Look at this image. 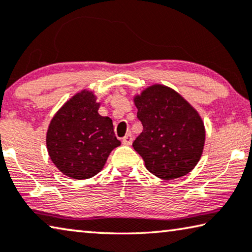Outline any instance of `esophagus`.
Listing matches in <instances>:
<instances>
[{"label": "esophagus", "instance_id": "obj_1", "mask_svg": "<svg viewBox=\"0 0 252 252\" xmlns=\"http://www.w3.org/2000/svg\"><path fill=\"white\" fill-rule=\"evenodd\" d=\"M123 143L125 145H130L133 143V136L132 134H127L125 137H123Z\"/></svg>", "mask_w": 252, "mask_h": 252}]
</instances>
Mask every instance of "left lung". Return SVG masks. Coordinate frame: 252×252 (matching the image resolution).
Listing matches in <instances>:
<instances>
[{"instance_id": "obj_1", "label": "left lung", "mask_w": 252, "mask_h": 252, "mask_svg": "<svg viewBox=\"0 0 252 252\" xmlns=\"http://www.w3.org/2000/svg\"><path fill=\"white\" fill-rule=\"evenodd\" d=\"M143 130L133 148L155 176L170 181L188 175L201 158L206 141L199 112L176 91L161 84L133 97Z\"/></svg>"}]
</instances>
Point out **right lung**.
<instances>
[{"label": "right lung", "instance_id": "obj_1", "mask_svg": "<svg viewBox=\"0 0 252 252\" xmlns=\"http://www.w3.org/2000/svg\"><path fill=\"white\" fill-rule=\"evenodd\" d=\"M93 91L72 95L51 119L46 132L50 159L61 173L76 180L95 176L110 152L120 145L112 120L99 114Z\"/></svg>", "mask_w": 252, "mask_h": 252}]
</instances>
